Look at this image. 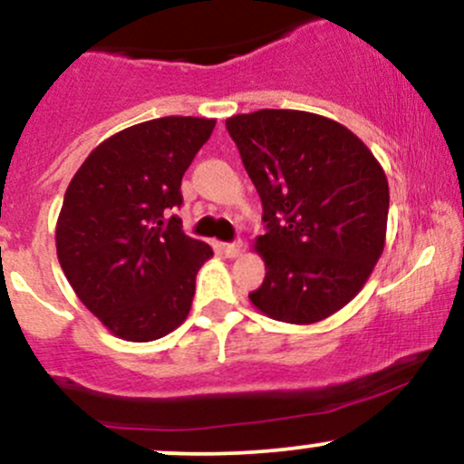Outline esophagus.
I'll return each mask as SVG.
<instances>
[{"label": "esophagus", "instance_id": "esophagus-1", "mask_svg": "<svg viewBox=\"0 0 464 464\" xmlns=\"http://www.w3.org/2000/svg\"><path fill=\"white\" fill-rule=\"evenodd\" d=\"M222 250H225L227 257H237L239 253H242V244L236 242V244H222Z\"/></svg>", "mask_w": 464, "mask_h": 464}]
</instances>
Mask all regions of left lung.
I'll return each mask as SVG.
<instances>
[{
	"label": "left lung",
	"instance_id": "left-lung-1",
	"mask_svg": "<svg viewBox=\"0 0 464 464\" xmlns=\"http://www.w3.org/2000/svg\"><path fill=\"white\" fill-rule=\"evenodd\" d=\"M264 205L253 248L266 276L248 299L281 323L324 321L364 287L384 253L388 180L347 126L292 109L227 120Z\"/></svg>",
	"mask_w": 464,
	"mask_h": 464
}]
</instances>
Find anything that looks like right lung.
I'll list each match as a JSON object with an SVG mask.
<instances>
[{
	"instance_id": "obj_1",
	"label": "right lung",
	"mask_w": 464,
	"mask_h": 464,
	"mask_svg": "<svg viewBox=\"0 0 464 464\" xmlns=\"http://www.w3.org/2000/svg\"><path fill=\"white\" fill-rule=\"evenodd\" d=\"M207 117H159L104 140L65 191L56 253L69 285L111 334L150 343L183 324L196 273L214 257L168 209L180 180L214 132Z\"/></svg>"
}]
</instances>
